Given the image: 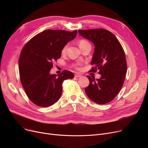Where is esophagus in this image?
<instances>
[{"instance_id":"obj_1","label":"esophagus","mask_w":148,"mask_h":148,"mask_svg":"<svg viewBox=\"0 0 148 148\" xmlns=\"http://www.w3.org/2000/svg\"><path fill=\"white\" fill-rule=\"evenodd\" d=\"M75 77H77V78H78V77H82V75L79 74H75Z\"/></svg>"}]
</instances>
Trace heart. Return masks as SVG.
<instances>
[{"instance_id":"1","label":"heart","mask_w":148,"mask_h":148,"mask_svg":"<svg viewBox=\"0 0 148 148\" xmlns=\"http://www.w3.org/2000/svg\"><path fill=\"white\" fill-rule=\"evenodd\" d=\"M79 47L81 49H82L83 47H86L87 45H90L89 42L86 41V40H84V39H82V40H80L79 41ZM67 47H68V44H66L64 46V47L62 48V53L64 54L66 53V49H67ZM73 67L77 69H80V68L79 66V65L77 64V65H73Z\"/></svg>"}]
</instances>
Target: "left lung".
<instances>
[{"instance_id":"1","label":"left lung","mask_w":148,"mask_h":148,"mask_svg":"<svg viewBox=\"0 0 148 148\" xmlns=\"http://www.w3.org/2000/svg\"><path fill=\"white\" fill-rule=\"evenodd\" d=\"M79 34L92 41L95 50L90 71L101 75L95 77L87 75L89 85L85 89L88 97L98 104H104L116 97L121 89L126 76L127 64L125 52L116 37L104 29L79 30Z\"/></svg>"}]
</instances>
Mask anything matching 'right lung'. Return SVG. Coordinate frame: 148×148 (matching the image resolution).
Returning <instances> with one entry per match:
<instances>
[{"instance_id": "add662e5", "label": "right lung", "mask_w": 148, "mask_h": 148, "mask_svg": "<svg viewBox=\"0 0 148 148\" xmlns=\"http://www.w3.org/2000/svg\"><path fill=\"white\" fill-rule=\"evenodd\" d=\"M77 30L48 29L34 36L23 47L18 59L20 79L27 96L35 104L43 107L56 103L62 93L64 81L74 78L64 70L50 74L53 62L61 56L62 50L75 38Z\"/></svg>"}]
</instances>
